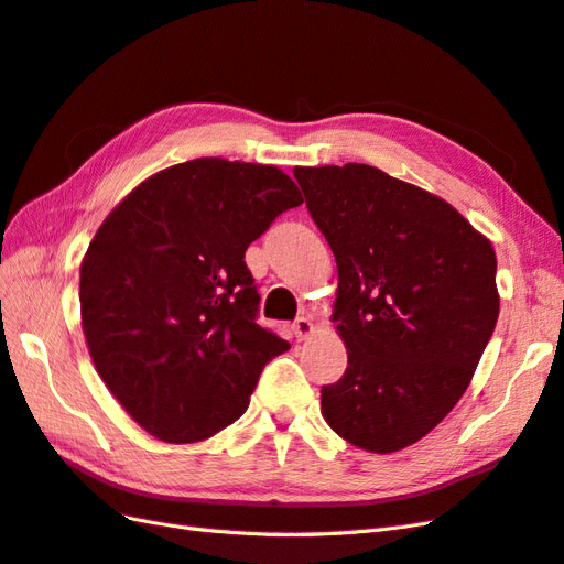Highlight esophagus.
Listing matches in <instances>:
<instances>
[{"mask_svg":"<svg viewBox=\"0 0 564 564\" xmlns=\"http://www.w3.org/2000/svg\"><path fill=\"white\" fill-rule=\"evenodd\" d=\"M292 333H294V337H296L299 341H304V339L311 337V333H313V323H311L308 318H304V315H301V318H296V321L292 323Z\"/></svg>","mask_w":564,"mask_h":564,"instance_id":"esophagus-1","label":"esophagus"}]
</instances>
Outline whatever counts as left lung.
<instances>
[{"label":"left lung","instance_id":"8db88e82","mask_svg":"<svg viewBox=\"0 0 564 564\" xmlns=\"http://www.w3.org/2000/svg\"><path fill=\"white\" fill-rule=\"evenodd\" d=\"M294 176L337 260L349 356L321 390L323 416L368 452L414 445L459 402L496 329V251L449 203L370 164Z\"/></svg>","mask_w":564,"mask_h":564}]
</instances>
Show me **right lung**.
<instances>
[{
  "mask_svg": "<svg viewBox=\"0 0 564 564\" xmlns=\"http://www.w3.org/2000/svg\"><path fill=\"white\" fill-rule=\"evenodd\" d=\"M301 203L278 167L198 158L145 178L98 229L80 263L84 333L105 386L150 435L223 431L290 349L256 323L243 253Z\"/></svg>",
  "mask_w": 564,
  "mask_h": 564,
  "instance_id": "obj_1",
  "label": "right lung"
}]
</instances>
